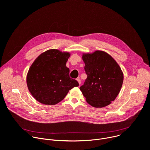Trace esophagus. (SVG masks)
Listing matches in <instances>:
<instances>
[{
  "label": "esophagus",
  "mask_w": 150,
  "mask_h": 150,
  "mask_svg": "<svg viewBox=\"0 0 150 150\" xmlns=\"http://www.w3.org/2000/svg\"><path fill=\"white\" fill-rule=\"evenodd\" d=\"M76 80H77V81L78 82V83H79V84L80 85L81 84V79H80V78H77L76 79Z\"/></svg>",
  "instance_id": "esophagus-1"
}]
</instances>
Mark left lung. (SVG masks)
Segmentation results:
<instances>
[{
    "mask_svg": "<svg viewBox=\"0 0 150 150\" xmlns=\"http://www.w3.org/2000/svg\"><path fill=\"white\" fill-rule=\"evenodd\" d=\"M82 57L87 78L79 89L85 100L96 108L109 105L115 100L122 86L123 74L120 67L104 51L83 53Z\"/></svg>",
    "mask_w": 150,
    "mask_h": 150,
    "instance_id": "1",
    "label": "left lung"
}]
</instances>
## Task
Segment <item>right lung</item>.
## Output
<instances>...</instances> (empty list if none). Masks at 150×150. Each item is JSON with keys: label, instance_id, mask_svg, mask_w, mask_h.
<instances>
[{"label": "right lung", "instance_id": "1", "mask_svg": "<svg viewBox=\"0 0 150 150\" xmlns=\"http://www.w3.org/2000/svg\"><path fill=\"white\" fill-rule=\"evenodd\" d=\"M69 52L57 49L48 50L40 54L34 61L27 75L29 91L38 102L54 105L60 102L79 83L69 77L67 62Z\"/></svg>", "mask_w": 150, "mask_h": 150}]
</instances>
